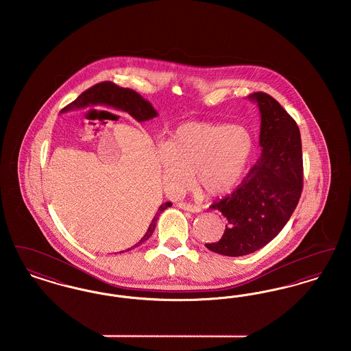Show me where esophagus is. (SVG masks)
<instances>
[{"instance_id":"obj_1","label":"esophagus","mask_w":351,"mask_h":351,"mask_svg":"<svg viewBox=\"0 0 351 351\" xmlns=\"http://www.w3.org/2000/svg\"><path fill=\"white\" fill-rule=\"evenodd\" d=\"M178 206H179L180 209L188 210V212H192V213H199L201 210L200 206H197V205H192V204H186V202H179V204H178Z\"/></svg>"}]
</instances>
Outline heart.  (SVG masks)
I'll return each instance as SVG.
<instances>
[{
  "label": "heart",
  "instance_id": "1",
  "mask_svg": "<svg viewBox=\"0 0 351 351\" xmlns=\"http://www.w3.org/2000/svg\"><path fill=\"white\" fill-rule=\"evenodd\" d=\"M254 150L250 132L238 125L186 122L167 143L158 145L155 160L169 196L188 188L193 175L208 195L221 196L242 179Z\"/></svg>",
  "mask_w": 351,
  "mask_h": 351
}]
</instances>
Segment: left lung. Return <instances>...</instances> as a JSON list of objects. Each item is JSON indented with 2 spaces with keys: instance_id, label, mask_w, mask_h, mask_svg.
Here are the masks:
<instances>
[{
  "instance_id": "obj_1",
  "label": "left lung",
  "mask_w": 351,
  "mask_h": 351,
  "mask_svg": "<svg viewBox=\"0 0 351 351\" xmlns=\"http://www.w3.org/2000/svg\"><path fill=\"white\" fill-rule=\"evenodd\" d=\"M261 113V156L233 193L210 209L226 218L218 242L210 251L242 256L262 249L282 232L298 206L302 191L300 130L295 119L267 93L249 96Z\"/></svg>"
}]
</instances>
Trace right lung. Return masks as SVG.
<instances>
[{"label": "right lung", "instance_id": "1", "mask_svg": "<svg viewBox=\"0 0 351 351\" xmlns=\"http://www.w3.org/2000/svg\"><path fill=\"white\" fill-rule=\"evenodd\" d=\"M104 104L108 105L110 108H114L117 110H122L129 113L134 119H136L138 122H145L149 121L151 118L156 117L158 112L154 109V106L151 105L150 101L145 100L139 93H136L133 89L129 88H121L116 84L110 83V82H104V83L96 84L92 88H89L88 90H85L83 95H80L76 100L71 102L67 105L62 113H66L69 110H75V109H80L84 108L86 104ZM172 206V202H165L159 206L155 217L152 218L150 226L147 229V232L142 237V239L134 245L133 247L128 249L132 250L134 247H138L139 245H142L143 242H146L150 238L155 226H156V221L160 216L162 212H165L167 208ZM123 252V251H121Z\"/></svg>", "mask_w": 351, "mask_h": 351}]
</instances>
